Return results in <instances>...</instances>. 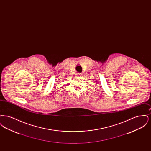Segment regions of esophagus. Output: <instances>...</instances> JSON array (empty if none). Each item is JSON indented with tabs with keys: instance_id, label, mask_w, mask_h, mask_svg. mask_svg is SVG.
Instances as JSON below:
<instances>
[{
	"instance_id": "obj_1",
	"label": "esophagus",
	"mask_w": 151,
	"mask_h": 151,
	"mask_svg": "<svg viewBox=\"0 0 151 151\" xmlns=\"http://www.w3.org/2000/svg\"><path fill=\"white\" fill-rule=\"evenodd\" d=\"M81 75H83V73H76V76H81Z\"/></svg>"
}]
</instances>
